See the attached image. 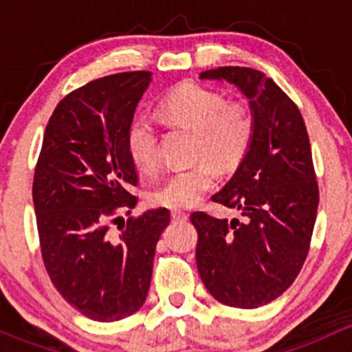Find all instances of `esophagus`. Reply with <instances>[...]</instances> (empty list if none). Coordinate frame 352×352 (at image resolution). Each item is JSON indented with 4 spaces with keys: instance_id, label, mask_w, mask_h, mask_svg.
<instances>
[{
    "instance_id": "34e87169",
    "label": "esophagus",
    "mask_w": 352,
    "mask_h": 352,
    "mask_svg": "<svg viewBox=\"0 0 352 352\" xmlns=\"http://www.w3.org/2000/svg\"><path fill=\"white\" fill-rule=\"evenodd\" d=\"M172 218L175 219V221H186V219L189 218V214H187L186 211H182V209H173Z\"/></svg>"
}]
</instances>
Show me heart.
Returning <instances> with one entry per match:
<instances>
[{
	"label": "heart",
	"instance_id": "1",
	"mask_svg": "<svg viewBox=\"0 0 352 352\" xmlns=\"http://www.w3.org/2000/svg\"><path fill=\"white\" fill-rule=\"evenodd\" d=\"M165 122L194 131L192 158L187 168L170 172L148 192V201L163 208H189L214 186V163L223 172L239 168L247 158L257 131L252 105L228 100L225 94L204 85L187 81L170 91L158 104ZM127 153L143 172L158 165V136L148 120L138 119L127 129Z\"/></svg>",
	"mask_w": 352,
	"mask_h": 352
}]
</instances>
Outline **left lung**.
I'll use <instances>...</instances> for the list:
<instances>
[{"mask_svg":"<svg viewBox=\"0 0 352 352\" xmlns=\"http://www.w3.org/2000/svg\"><path fill=\"white\" fill-rule=\"evenodd\" d=\"M202 80H226L248 98L257 119L255 140L214 202L235 208L240 219L196 211V262L206 289L219 303L257 308L293 285L310 250L318 184L300 109L264 73L223 66Z\"/></svg>","mask_w":352,"mask_h":352,"instance_id":"left-lung-1","label":"left lung"}]
</instances>
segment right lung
Wrapping results in <instances>:
<instances>
[{
  "label": "right lung",
  "mask_w": 352,
  "mask_h": 352,
  "mask_svg": "<svg viewBox=\"0 0 352 352\" xmlns=\"http://www.w3.org/2000/svg\"><path fill=\"white\" fill-rule=\"evenodd\" d=\"M150 71L98 78L67 94L45 127L34 196L42 261L71 307L116 322L143 307L166 208L129 216L138 197L127 129Z\"/></svg>",
  "instance_id": "1"
}]
</instances>
